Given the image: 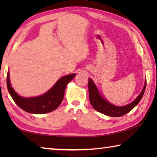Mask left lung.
I'll list each match as a JSON object with an SVG mask.
<instances>
[{
    "label": "left lung",
    "mask_w": 157,
    "mask_h": 157,
    "mask_svg": "<svg viewBox=\"0 0 157 157\" xmlns=\"http://www.w3.org/2000/svg\"><path fill=\"white\" fill-rule=\"evenodd\" d=\"M147 81L145 82V85L141 94H139L136 99L131 104L126 105L124 106H117L114 105L110 104L107 101L106 99L102 98V96L99 94L96 86L94 85L93 81L91 78H89V101L91 106L94 109L98 112L103 113V114L109 116V117H121L126 113L132 111L137 104L140 101L141 98L145 91Z\"/></svg>",
    "instance_id": "obj_1"
}]
</instances>
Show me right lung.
<instances>
[{
    "label": "right lung",
    "mask_w": 157,
    "mask_h": 157,
    "mask_svg": "<svg viewBox=\"0 0 157 157\" xmlns=\"http://www.w3.org/2000/svg\"><path fill=\"white\" fill-rule=\"evenodd\" d=\"M76 76L75 74L63 76L44 95L34 98L21 97L17 94L10 85L9 73L7 74V87L15 103L23 111L31 113L41 114L56 109L63 101L66 86Z\"/></svg>",
    "instance_id": "1"
}]
</instances>
